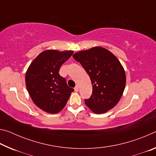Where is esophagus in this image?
Instances as JSON below:
<instances>
[{"label": "esophagus", "instance_id": "34e87169", "mask_svg": "<svg viewBox=\"0 0 156 156\" xmlns=\"http://www.w3.org/2000/svg\"><path fill=\"white\" fill-rule=\"evenodd\" d=\"M78 90H79V87H78V86L77 85V86H76V87L74 88V91H76V92H78Z\"/></svg>", "mask_w": 156, "mask_h": 156}]
</instances>
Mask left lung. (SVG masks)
<instances>
[{
  "label": "left lung",
  "mask_w": 156,
  "mask_h": 156,
  "mask_svg": "<svg viewBox=\"0 0 156 156\" xmlns=\"http://www.w3.org/2000/svg\"><path fill=\"white\" fill-rule=\"evenodd\" d=\"M73 58L79 62L90 77L92 95L84 100L94 113L100 114L114 107L122 97L126 74L115 55L102 47H94L76 52Z\"/></svg>",
  "instance_id": "left-lung-1"
}]
</instances>
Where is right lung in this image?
Listing matches in <instances>:
<instances>
[{
    "instance_id": "1",
    "label": "right lung",
    "mask_w": 156,
    "mask_h": 156,
    "mask_svg": "<svg viewBox=\"0 0 156 156\" xmlns=\"http://www.w3.org/2000/svg\"><path fill=\"white\" fill-rule=\"evenodd\" d=\"M73 53L72 50L47 49L29 66L25 74L26 87L34 103L44 112L53 114L60 112L73 91L59 74L60 67Z\"/></svg>"
}]
</instances>
